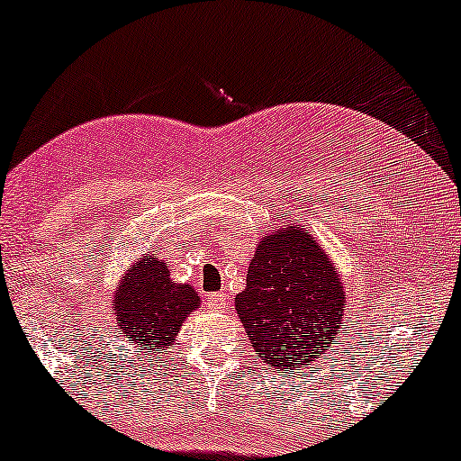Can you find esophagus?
<instances>
[{"instance_id":"obj_1","label":"esophagus","mask_w":461,"mask_h":461,"mask_svg":"<svg viewBox=\"0 0 461 461\" xmlns=\"http://www.w3.org/2000/svg\"><path fill=\"white\" fill-rule=\"evenodd\" d=\"M205 304L212 312L224 311V308H226V294H210V295H207Z\"/></svg>"}]
</instances>
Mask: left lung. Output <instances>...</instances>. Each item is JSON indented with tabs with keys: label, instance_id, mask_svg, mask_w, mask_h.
Masks as SVG:
<instances>
[{
	"label": "left lung",
	"instance_id": "left-lung-1",
	"mask_svg": "<svg viewBox=\"0 0 461 461\" xmlns=\"http://www.w3.org/2000/svg\"><path fill=\"white\" fill-rule=\"evenodd\" d=\"M235 308L262 363L287 374L327 355L346 298L327 251L294 222L258 245Z\"/></svg>",
	"mask_w": 461,
	"mask_h": 461
}]
</instances>
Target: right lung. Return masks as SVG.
<instances>
[{"label": "right lung", "instance_id": "1", "mask_svg": "<svg viewBox=\"0 0 461 461\" xmlns=\"http://www.w3.org/2000/svg\"><path fill=\"white\" fill-rule=\"evenodd\" d=\"M199 302L191 285L169 279L166 262L147 254L122 276L111 311L130 342L150 357L174 342Z\"/></svg>", "mask_w": 461, "mask_h": 461}]
</instances>
